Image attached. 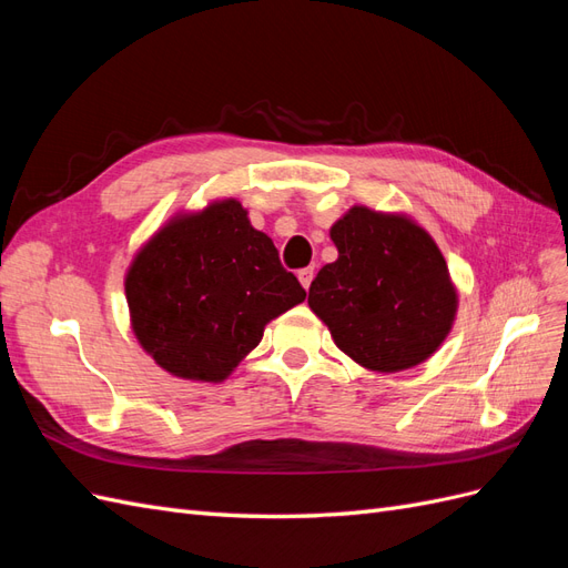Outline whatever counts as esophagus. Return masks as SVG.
<instances>
[{
	"label": "esophagus",
	"instance_id": "34e87169",
	"mask_svg": "<svg viewBox=\"0 0 568 568\" xmlns=\"http://www.w3.org/2000/svg\"><path fill=\"white\" fill-rule=\"evenodd\" d=\"M313 280H315V267H303V270H298V282L303 284V288H311Z\"/></svg>",
	"mask_w": 568,
	"mask_h": 568
}]
</instances>
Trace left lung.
Here are the masks:
<instances>
[{"label":"left lung","mask_w":568,"mask_h":568,"mask_svg":"<svg viewBox=\"0 0 568 568\" xmlns=\"http://www.w3.org/2000/svg\"><path fill=\"white\" fill-rule=\"evenodd\" d=\"M338 261L311 284L336 346L374 372H403L448 336L457 294L434 239L403 215L355 205L332 227Z\"/></svg>","instance_id":"obj_1"}]
</instances>
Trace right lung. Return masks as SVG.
Masks as SVG:
<instances>
[{
  "mask_svg": "<svg viewBox=\"0 0 568 568\" xmlns=\"http://www.w3.org/2000/svg\"><path fill=\"white\" fill-rule=\"evenodd\" d=\"M125 294L144 351L196 382L225 379L270 320L305 301L272 239L232 199L165 225L136 253Z\"/></svg>",
  "mask_w": 568,
  "mask_h": 568,
  "instance_id": "obj_1",
  "label": "right lung"
}]
</instances>
